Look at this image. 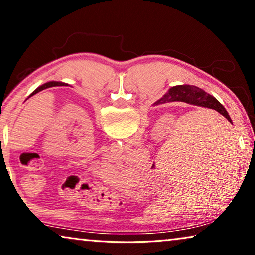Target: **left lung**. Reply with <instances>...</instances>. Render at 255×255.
I'll use <instances>...</instances> for the list:
<instances>
[{
    "label": "left lung",
    "mask_w": 255,
    "mask_h": 255,
    "mask_svg": "<svg viewBox=\"0 0 255 255\" xmlns=\"http://www.w3.org/2000/svg\"><path fill=\"white\" fill-rule=\"evenodd\" d=\"M64 85L66 86L67 84H65V83H62V82H48V83H45L44 85H41V86H39V88H38V89L34 90V91H33L31 94H30L29 98H30V97H32V96H34V94L38 93V92H40V91H42V90H45V89L53 88V86H64Z\"/></svg>",
    "instance_id": "8db88e82"
}]
</instances>
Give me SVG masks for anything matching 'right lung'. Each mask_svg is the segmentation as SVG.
<instances>
[{
	"mask_svg": "<svg viewBox=\"0 0 255 255\" xmlns=\"http://www.w3.org/2000/svg\"><path fill=\"white\" fill-rule=\"evenodd\" d=\"M172 101H182L190 103V105H196V106H201L206 108H210V109H214L218 111L219 114L223 115L228 122L232 123V119L230 115L227 114L225 108H224L217 99H215L213 96H210L204 90L199 88H196V86L191 85H176L171 88L167 93L164 96L162 99H159L158 101L154 103L155 106L161 105V103H166V102H172Z\"/></svg>",
	"mask_w": 255,
	"mask_h": 255,
	"instance_id": "1",
	"label": "right lung"
}]
</instances>
